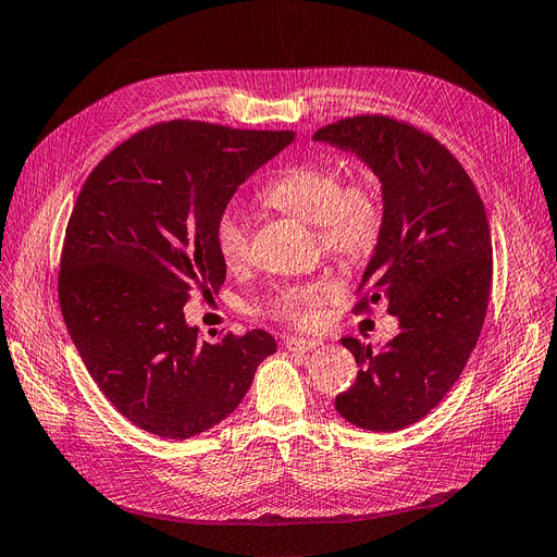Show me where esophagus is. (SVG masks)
Wrapping results in <instances>:
<instances>
[{"label": "esophagus", "mask_w": 557, "mask_h": 557, "mask_svg": "<svg viewBox=\"0 0 557 557\" xmlns=\"http://www.w3.org/2000/svg\"><path fill=\"white\" fill-rule=\"evenodd\" d=\"M320 345H322L320 341H308V338H287L285 341V349L287 351H299V354L315 351Z\"/></svg>", "instance_id": "34e87169"}]
</instances>
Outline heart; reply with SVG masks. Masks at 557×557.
I'll return each instance as SVG.
<instances>
[{
    "mask_svg": "<svg viewBox=\"0 0 557 557\" xmlns=\"http://www.w3.org/2000/svg\"><path fill=\"white\" fill-rule=\"evenodd\" d=\"M264 203L318 226L322 249L341 262H363L380 247L384 233V201L370 175L345 181L338 166L301 162L285 169L262 189ZM214 239L221 260L237 270L249 260V224L235 210L221 212ZM336 295V283L318 278L287 285L276 295L274 313L297 326H313L318 308Z\"/></svg>",
    "mask_w": 557,
    "mask_h": 557,
    "instance_id": "b5f03b06",
    "label": "heart"
}]
</instances>
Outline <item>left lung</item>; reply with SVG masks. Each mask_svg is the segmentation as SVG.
I'll return each mask as SVG.
<instances>
[{
    "label": "left lung",
    "instance_id": "obj_1",
    "mask_svg": "<svg viewBox=\"0 0 557 557\" xmlns=\"http://www.w3.org/2000/svg\"><path fill=\"white\" fill-rule=\"evenodd\" d=\"M313 139L356 154L380 177L384 233L354 310L382 299L399 322L382 347L341 341L361 370L336 411L370 432L405 430L446 397L478 345L494 274L482 198L455 154L413 125L354 116Z\"/></svg>",
    "mask_w": 557,
    "mask_h": 557
}]
</instances>
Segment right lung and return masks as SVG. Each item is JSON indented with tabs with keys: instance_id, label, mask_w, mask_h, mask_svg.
Here are the masks:
<instances>
[{
	"instance_id": "add662e5",
	"label": "right lung",
	"mask_w": 557,
	"mask_h": 557,
	"mask_svg": "<svg viewBox=\"0 0 557 557\" xmlns=\"http://www.w3.org/2000/svg\"><path fill=\"white\" fill-rule=\"evenodd\" d=\"M293 141V129L169 121L86 177L65 228L59 304L88 374L137 428L175 441L214 428L276 351L262 329L203 341L185 304L194 287L216 293L226 278L219 214Z\"/></svg>"
}]
</instances>
